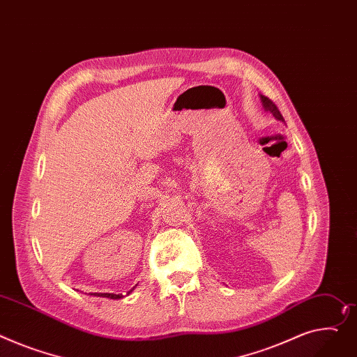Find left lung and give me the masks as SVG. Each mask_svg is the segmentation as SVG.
I'll return each instance as SVG.
<instances>
[{
    "mask_svg": "<svg viewBox=\"0 0 357 357\" xmlns=\"http://www.w3.org/2000/svg\"><path fill=\"white\" fill-rule=\"evenodd\" d=\"M261 100H263V105H264V109L266 110H268V112H271L273 113V116L277 119V121H281V122H284V117H282V114L280 113V110H278V107L268 99V98H266V96H261Z\"/></svg>",
    "mask_w": 357,
    "mask_h": 357,
    "instance_id": "obj_1",
    "label": "left lung"
}]
</instances>
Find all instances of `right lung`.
I'll list each match as a JSON object with an SVG mask.
<instances>
[{
  "label": "right lung",
  "mask_w": 357,
  "mask_h": 357,
  "mask_svg": "<svg viewBox=\"0 0 357 357\" xmlns=\"http://www.w3.org/2000/svg\"><path fill=\"white\" fill-rule=\"evenodd\" d=\"M133 290V289H132ZM130 290V291H132ZM130 291H128V294L130 293ZM90 296H96V297H107V298H113V300H117V298H122L123 296L122 294H110V293H93V294H90Z\"/></svg>",
  "instance_id": "add662e5"
}]
</instances>
